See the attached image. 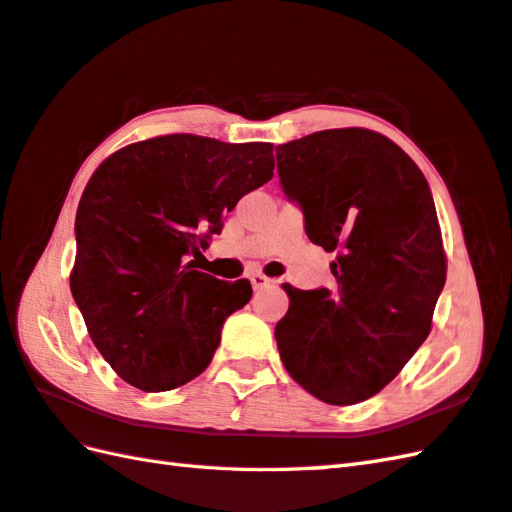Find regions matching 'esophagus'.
Wrapping results in <instances>:
<instances>
[{"label":"esophagus","instance_id":"esophagus-1","mask_svg":"<svg viewBox=\"0 0 512 512\" xmlns=\"http://www.w3.org/2000/svg\"><path fill=\"white\" fill-rule=\"evenodd\" d=\"M251 283H253V290H261V288H268V285L277 283V281L266 277V275H261V272H253V275H251Z\"/></svg>","mask_w":512,"mask_h":512}]
</instances>
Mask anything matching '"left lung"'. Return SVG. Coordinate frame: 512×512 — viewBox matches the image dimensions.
<instances>
[{"label":"left lung","instance_id":"left-lung-1","mask_svg":"<svg viewBox=\"0 0 512 512\" xmlns=\"http://www.w3.org/2000/svg\"><path fill=\"white\" fill-rule=\"evenodd\" d=\"M285 194L327 253L334 290L283 283L275 338L307 392L334 406L377 395L432 331L447 277L434 198L419 165L368 128L320 130L277 148Z\"/></svg>","mask_w":512,"mask_h":512}]
</instances>
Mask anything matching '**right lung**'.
Segmentation results:
<instances>
[{"label":"right lung","mask_w":512,"mask_h":512,"mask_svg":"<svg viewBox=\"0 0 512 512\" xmlns=\"http://www.w3.org/2000/svg\"><path fill=\"white\" fill-rule=\"evenodd\" d=\"M272 170V144L176 133L117 150L93 172L76 213L69 288L124 382L163 392L209 366L224 320L253 288L196 270L200 248Z\"/></svg>","instance_id":"1"}]
</instances>
